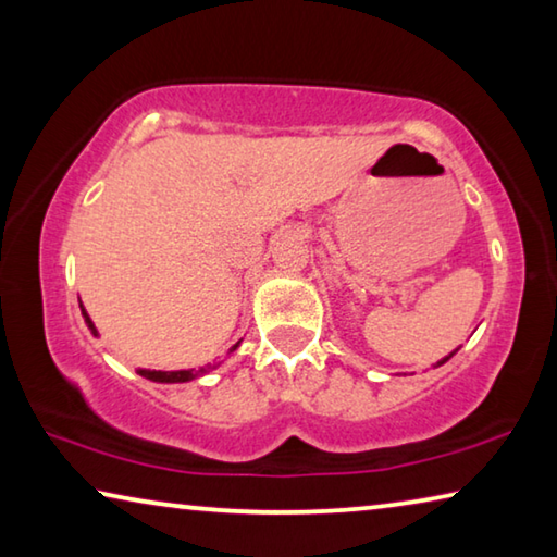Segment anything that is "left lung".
Returning <instances> with one entry per match:
<instances>
[{
  "label": "left lung",
  "instance_id": "8db88e82",
  "mask_svg": "<svg viewBox=\"0 0 557 557\" xmlns=\"http://www.w3.org/2000/svg\"><path fill=\"white\" fill-rule=\"evenodd\" d=\"M455 354H457V348H455V351H451L449 356H445V358H442V361H437L435 366H442V363H447V361H449V358H451V356H455Z\"/></svg>",
  "mask_w": 557,
  "mask_h": 557
}]
</instances>
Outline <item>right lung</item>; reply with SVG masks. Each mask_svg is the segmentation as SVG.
<instances>
[{
	"mask_svg": "<svg viewBox=\"0 0 557 557\" xmlns=\"http://www.w3.org/2000/svg\"><path fill=\"white\" fill-rule=\"evenodd\" d=\"M78 301H81V299H78ZM81 314H83V319H86L90 334H92V336H100L96 324H92V319H90L88 312H86V307H83V301H81ZM238 346H240V342L233 346V351H235V348H238ZM219 366H221V361H219V363L199 366V369H186V371H147V369H139V375H145V379L154 381V383H186V381L201 379V375H206V373L213 371V369H219Z\"/></svg>",
	"mask_w": 557,
	"mask_h": 557,
	"instance_id": "right-lung-1",
	"label": "right lung"
}]
</instances>
